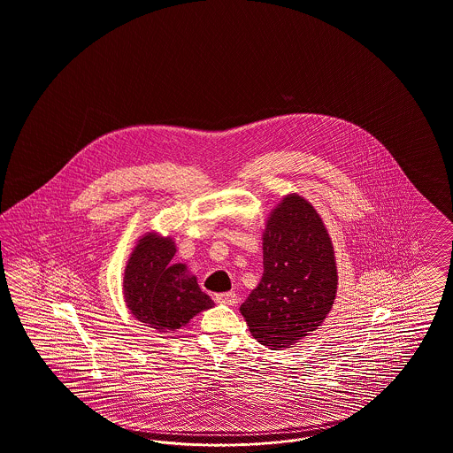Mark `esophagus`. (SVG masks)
Wrapping results in <instances>:
<instances>
[{
	"label": "esophagus",
	"instance_id": "esophagus-1",
	"mask_svg": "<svg viewBox=\"0 0 453 453\" xmlns=\"http://www.w3.org/2000/svg\"><path fill=\"white\" fill-rule=\"evenodd\" d=\"M216 298V302L218 303H224V305H235L237 303V295H235L234 291H227V293H219L214 296Z\"/></svg>",
	"mask_w": 453,
	"mask_h": 453
}]
</instances>
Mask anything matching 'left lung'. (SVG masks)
I'll return each instance as SVG.
<instances>
[{
    "mask_svg": "<svg viewBox=\"0 0 453 453\" xmlns=\"http://www.w3.org/2000/svg\"><path fill=\"white\" fill-rule=\"evenodd\" d=\"M337 293L334 246L317 211L290 194L263 233V276L241 313L254 339L273 350L293 345L326 320Z\"/></svg>",
    "mask_w": 453,
    "mask_h": 453,
    "instance_id": "8db88e82",
    "label": "left lung"
}]
</instances>
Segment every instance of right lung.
<instances>
[{
  "instance_id": "add662e5",
  "label": "right lung",
  "mask_w": 453,
  "mask_h": 453,
  "mask_svg": "<svg viewBox=\"0 0 453 453\" xmlns=\"http://www.w3.org/2000/svg\"><path fill=\"white\" fill-rule=\"evenodd\" d=\"M172 237L146 233L129 254L123 295L133 317L158 332L185 326L197 313L214 305L200 290L197 278L175 256Z\"/></svg>"
}]
</instances>
